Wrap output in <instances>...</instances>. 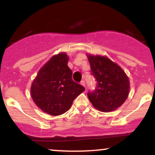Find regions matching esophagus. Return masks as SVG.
I'll return each mask as SVG.
<instances>
[{
    "instance_id": "34e87169",
    "label": "esophagus",
    "mask_w": 155,
    "mask_h": 155,
    "mask_svg": "<svg viewBox=\"0 0 155 155\" xmlns=\"http://www.w3.org/2000/svg\"><path fill=\"white\" fill-rule=\"evenodd\" d=\"M81 84L83 85L84 87H85V81H84V80H81Z\"/></svg>"
}]
</instances>
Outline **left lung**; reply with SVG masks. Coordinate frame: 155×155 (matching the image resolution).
Returning a JSON list of instances; mask_svg holds the SVG:
<instances>
[{
	"mask_svg": "<svg viewBox=\"0 0 155 155\" xmlns=\"http://www.w3.org/2000/svg\"><path fill=\"white\" fill-rule=\"evenodd\" d=\"M95 88L89 90L87 96L94 107L104 112L112 111L127 99L129 79L121 68L106 57L88 56Z\"/></svg>",
	"mask_w": 155,
	"mask_h": 155,
	"instance_id": "obj_1",
	"label": "left lung"
}]
</instances>
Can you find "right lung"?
I'll return each instance as SVG.
<instances>
[{
	"mask_svg": "<svg viewBox=\"0 0 155 155\" xmlns=\"http://www.w3.org/2000/svg\"><path fill=\"white\" fill-rule=\"evenodd\" d=\"M65 53L54 55L41 68L31 86V97L42 111L52 116L68 111L74 99L84 91L72 79Z\"/></svg>",
	"mask_w": 155,
	"mask_h": 155,
	"instance_id": "add662e5",
	"label": "right lung"
}]
</instances>
